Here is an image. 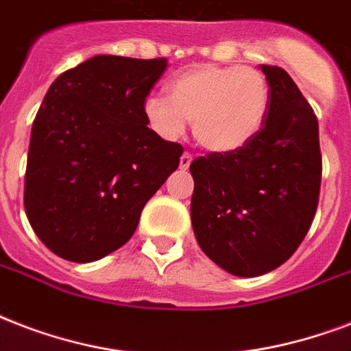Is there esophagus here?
I'll return each instance as SVG.
<instances>
[{"instance_id": "obj_1", "label": "esophagus", "mask_w": 351, "mask_h": 351, "mask_svg": "<svg viewBox=\"0 0 351 351\" xmlns=\"http://www.w3.org/2000/svg\"><path fill=\"white\" fill-rule=\"evenodd\" d=\"M192 159H194V157L190 156V154H183V156H181V159H179V167L183 168V170H189Z\"/></svg>"}]
</instances>
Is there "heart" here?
<instances>
[{"label": "heart", "instance_id": "obj_1", "mask_svg": "<svg viewBox=\"0 0 351 351\" xmlns=\"http://www.w3.org/2000/svg\"><path fill=\"white\" fill-rule=\"evenodd\" d=\"M269 108V84L254 67L205 64L168 84V97L150 95L143 102L148 126L162 138L183 135L192 121L195 143L214 154L247 146L260 132Z\"/></svg>", "mask_w": 351, "mask_h": 351}]
</instances>
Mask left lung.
I'll return each instance as SVG.
<instances>
[{"mask_svg":"<svg viewBox=\"0 0 351 351\" xmlns=\"http://www.w3.org/2000/svg\"><path fill=\"white\" fill-rule=\"evenodd\" d=\"M269 108L256 137L230 154L190 165V216L201 251L236 276H260L287 262L308 234L322 178L319 122L282 67L260 65Z\"/></svg>","mask_w":351,"mask_h":351,"instance_id":"obj_1","label":"left lung"}]
</instances>
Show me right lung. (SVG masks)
<instances>
[{
	"label": "right lung",
	"instance_id": "obj_1",
	"mask_svg": "<svg viewBox=\"0 0 351 351\" xmlns=\"http://www.w3.org/2000/svg\"><path fill=\"white\" fill-rule=\"evenodd\" d=\"M167 58L99 54L62 73L32 122L23 205L56 256L88 263L133 236L183 146L148 128L143 102Z\"/></svg>",
	"mask_w": 351,
	"mask_h": 351
}]
</instances>
